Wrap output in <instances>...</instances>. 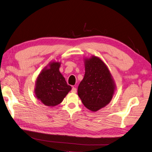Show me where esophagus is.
Listing matches in <instances>:
<instances>
[{
  "label": "esophagus",
  "mask_w": 152,
  "mask_h": 152,
  "mask_svg": "<svg viewBox=\"0 0 152 152\" xmlns=\"http://www.w3.org/2000/svg\"><path fill=\"white\" fill-rule=\"evenodd\" d=\"M72 93H76V92H77V89L75 88V87H72Z\"/></svg>",
  "instance_id": "obj_1"
}]
</instances>
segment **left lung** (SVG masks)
Wrapping results in <instances>:
<instances>
[{
	"label": "left lung",
	"mask_w": 152,
	"mask_h": 152,
	"mask_svg": "<svg viewBox=\"0 0 152 152\" xmlns=\"http://www.w3.org/2000/svg\"><path fill=\"white\" fill-rule=\"evenodd\" d=\"M115 85L108 68L96 56L85 60V75L78 87V95L85 107L96 112L108 104L114 94Z\"/></svg>",
	"instance_id": "left-lung-1"
}]
</instances>
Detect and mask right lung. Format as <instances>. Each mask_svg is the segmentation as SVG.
I'll return each mask as SVG.
<instances>
[{
  "label": "right lung",
  "mask_w": 152,
  "mask_h": 152,
  "mask_svg": "<svg viewBox=\"0 0 152 152\" xmlns=\"http://www.w3.org/2000/svg\"><path fill=\"white\" fill-rule=\"evenodd\" d=\"M60 63L53 62L49 68H45L36 82V97L44 104L54 107L61 103L68 92L72 89L65 79L59 72Z\"/></svg>",
  "instance_id": "right-lung-1"
}]
</instances>
